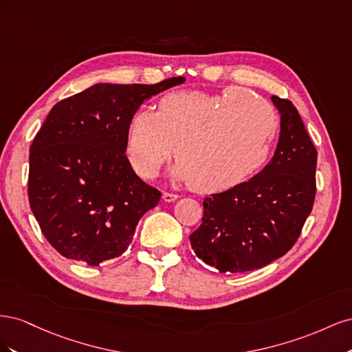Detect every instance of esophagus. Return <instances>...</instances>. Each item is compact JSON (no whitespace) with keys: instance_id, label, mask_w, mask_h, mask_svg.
Masks as SVG:
<instances>
[{"instance_id":"34e87169","label":"esophagus","mask_w":352,"mask_h":352,"mask_svg":"<svg viewBox=\"0 0 352 352\" xmlns=\"http://www.w3.org/2000/svg\"><path fill=\"white\" fill-rule=\"evenodd\" d=\"M179 198V195L177 194H172V192H163V199L166 201V202H173V201H176Z\"/></svg>"}]
</instances>
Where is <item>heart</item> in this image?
<instances>
[{
	"mask_svg": "<svg viewBox=\"0 0 352 352\" xmlns=\"http://www.w3.org/2000/svg\"><path fill=\"white\" fill-rule=\"evenodd\" d=\"M278 132L269 102L241 87L220 94H167L157 111L140 110L127 123L126 155L142 179L157 175L173 151L170 175L197 192H223L267 162ZM175 146L173 147V145Z\"/></svg>",
	"mask_w": 352,
	"mask_h": 352,
	"instance_id": "b5f03b06",
	"label": "heart"
}]
</instances>
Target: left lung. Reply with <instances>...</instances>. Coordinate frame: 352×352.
<instances>
[{
    "label": "left lung",
    "instance_id": "left-lung-1",
    "mask_svg": "<svg viewBox=\"0 0 352 352\" xmlns=\"http://www.w3.org/2000/svg\"><path fill=\"white\" fill-rule=\"evenodd\" d=\"M280 135L270 163L248 182L206 198L189 236L199 260L220 273L264 267L300 238L316 197L317 150L289 100L273 95Z\"/></svg>",
    "mask_w": 352,
    "mask_h": 352
}]
</instances>
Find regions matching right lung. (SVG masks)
Masks as SVG:
<instances>
[{
    "instance_id": "add662e5",
    "label": "right lung",
    "mask_w": 352,
    "mask_h": 352,
    "mask_svg": "<svg viewBox=\"0 0 352 352\" xmlns=\"http://www.w3.org/2000/svg\"><path fill=\"white\" fill-rule=\"evenodd\" d=\"M184 82L97 83L51 109L30 145L28 195L41 232L63 257L100 265L129 247L162 192L124 155L127 123L144 101Z\"/></svg>"
}]
</instances>
